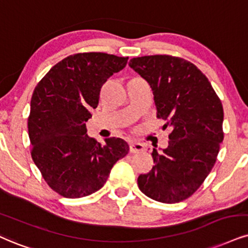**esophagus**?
<instances>
[{
    "mask_svg": "<svg viewBox=\"0 0 248 248\" xmlns=\"http://www.w3.org/2000/svg\"><path fill=\"white\" fill-rule=\"evenodd\" d=\"M145 151V146L141 142H131L130 153H141Z\"/></svg>",
    "mask_w": 248,
    "mask_h": 248,
    "instance_id": "esophagus-1",
    "label": "esophagus"
}]
</instances>
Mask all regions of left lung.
<instances>
[{
	"label": "left lung",
	"instance_id": "left-lung-1",
	"mask_svg": "<svg viewBox=\"0 0 248 248\" xmlns=\"http://www.w3.org/2000/svg\"><path fill=\"white\" fill-rule=\"evenodd\" d=\"M148 82L157 117L170 127L166 149H153L154 166L138 177L143 194L176 203L200 187L216 162L223 141V107L208 79L193 63L169 55L132 59L129 63Z\"/></svg>",
	"mask_w": 248,
	"mask_h": 248
}]
</instances>
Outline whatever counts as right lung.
Instances as JSON below:
<instances>
[{
	"label": "right lung",
	"mask_w": 248,
	"mask_h": 248,
	"mask_svg": "<svg viewBox=\"0 0 248 248\" xmlns=\"http://www.w3.org/2000/svg\"><path fill=\"white\" fill-rule=\"evenodd\" d=\"M127 60L106 53L70 55L34 88L27 123L31 155L47 184L64 198L99 191L114 164L129 153L123 139L107 138L101 145L86 133L101 87Z\"/></svg>",
	"instance_id": "right-lung-1"
}]
</instances>
